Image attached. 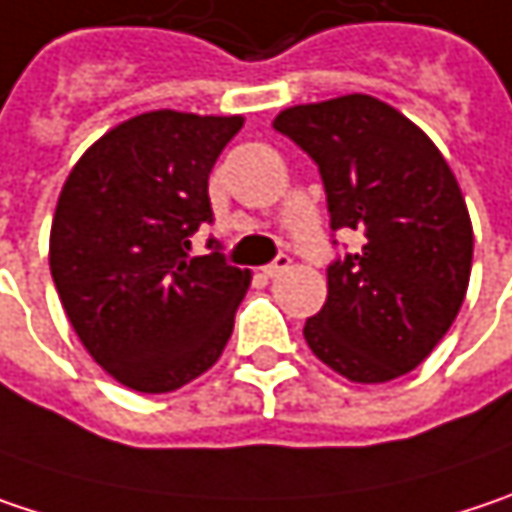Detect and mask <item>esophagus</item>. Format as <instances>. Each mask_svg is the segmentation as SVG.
<instances>
[{
  "instance_id": "1",
  "label": "esophagus",
  "mask_w": 512,
  "mask_h": 512,
  "mask_svg": "<svg viewBox=\"0 0 512 512\" xmlns=\"http://www.w3.org/2000/svg\"><path fill=\"white\" fill-rule=\"evenodd\" d=\"M288 268H291V259H288V256H276L271 265H265V268H262V274L268 276V279H276V276L285 274Z\"/></svg>"
}]
</instances>
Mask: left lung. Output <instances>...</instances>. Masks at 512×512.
Returning a JSON list of instances; mask_svg holds the SVG:
<instances>
[{
	"mask_svg": "<svg viewBox=\"0 0 512 512\" xmlns=\"http://www.w3.org/2000/svg\"><path fill=\"white\" fill-rule=\"evenodd\" d=\"M274 128L320 165L332 230L364 244L329 268L306 344L338 376L384 384L443 341L472 274V221L440 148L396 107L352 92L279 110Z\"/></svg>",
	"mask_w": 512,
	"mask_h": 512,
	"instance_id": "obj_1",
	"label": "left lung"
}]
</instances>
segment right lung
<instances>
[{
  "mask_svg": "<svg viewBox=\"0 0 512 512\" xmlns=\"http://www.w3.org/2000/svg\"><path fill=\"white\" fill-rule=\"evenodd\" d=\"M244 116L148 110L110 128L57 198L49 268L78 341L107 376L171 393L227 347L250 271L189 256L209 171Z\"/></svg>",
  "mask_w": 512,
  "mask_h": 512,
  "instance_id": "obj_1",
  "label": "right lung"
}]
</instances>
